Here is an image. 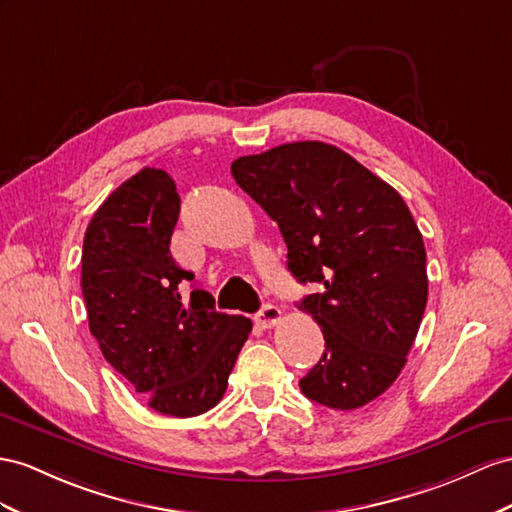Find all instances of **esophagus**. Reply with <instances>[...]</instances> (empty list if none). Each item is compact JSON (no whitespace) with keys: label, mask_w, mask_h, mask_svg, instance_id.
Masks as SVG:
<instances>
[{"label":"esophagus","mask_w":512,"mask_h":512,"mask_svg":"<svg viewBox=\"0 0 512 512\" xmlns=\"http://www.w3.org/2000/svg\"><path fill=\"white\" fill-rule=\"evenodd\" d=\"M279 320H281V309L272 303H266L255 316V322L261 326V329H272Z\"/></svg>","instance_id":"obj_1"}]
</instances>
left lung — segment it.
Returning <instances> with one entry per match:
<instances>
[{"label": "left lung", "mask_w": 512, "mask_h": 512, "mask_svg": "<svg viewBox=\"0 0 512 512\" xmlns=\"http://www.w3.org/2000/svg\"><path fill=\"white\" fill-rule=\"evenodd\" d=\"M231 175L279 225L296 281L324 285L300 300L326 342L300 391L337 411L372 402L402 372L426 309V248L409 207L318 140L238 157Z\"/></svg>", "instance_id": "obj_1"}]
</instances>
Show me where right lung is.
Instances as JSON below:
<instances>
[{"label": "right lung", "mask_w": 512, "mask_h": 512, "mask_svg": "<svg viewBox=\"0 0 512 512\" xmlns=\"http://www.w3.org/2000/svg\"><path fill=\"white\" fill-rule=\"evenodd\" d=\"M175 181L142 168L97 209L84 235L82 294L103 357L153 411L194 417L216 406L253 322L214 309L170 255L179 218Z\"/></svg>", "instance_id": "obj_1"}]
</instances>
